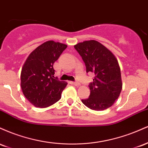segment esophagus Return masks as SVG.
Segmentation results:
<instances>
[{"instance_id": "34e87169", "label": "esophagus", "mask_w": 148, "mask_h": 148, "mask_svg": "<svg viewBox=\"0 0 148 148\" xmlns=\"http://www.w3.org/2000/svg\"><path fill=\"white\" fill-rule=\"evenodd\" d=\"M74 85L76 86H79L81 84H80V83L78 82V81H75V82L74 83Z\"/></svg>"}]
</instances>
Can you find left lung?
<instances>
[{
  "label": "left lung",
  "mask_w": 148,
  "mask_h": 148,
  "mask_svg": "<svg viewBox=\"0 0 148 148\" xmlns=\"http://www.w3.org/2000/svg\"><path fill=\"white\" fill-rule=\"evenodd\" d=\"M74 48L82 57L87 73L95 74L93 82L89 85L90 97L81 101L94 111L110 108L123 88L118 60L109 49L96 40L79 42Z\"/></svg>",
  "instance_id": "obj_1"
}]
</instances>
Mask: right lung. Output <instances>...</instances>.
Instances as JSON below:
<instances>
[{
    "mask_svg": "<svg viewBox=\"0 0 148 148\" xmlns=\"http://www.w3.org/2000/svg\"><path fill=\"white\" fill-rule=\"evenodd\" d=\"M67 47L53 40L44 42L30 53L21 72L23 94L33 106L47 108L60 99L67 83L54 77V62Z\"/></svg>",
    "mask_w": 148,
    "mask_h": 148,
    "instance_id": "obj_1",
    "label": "right lung"
}]
</instances>
